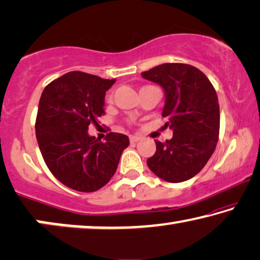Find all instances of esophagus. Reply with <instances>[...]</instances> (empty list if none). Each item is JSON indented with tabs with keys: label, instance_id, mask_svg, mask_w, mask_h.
<instances>
[{
	"label": "esophagus",
	"instance_id": "obj_1",
	"mask_svg": "<svg viewBox=\"0 0 260 260\" xmlns=\"http://www.w3.org/2000/svg\"><path fill=\"white\" fill-rule=\"evenodd\" d=\"M139 139H141V137L139 136H130V142L131 143H136V142H138Z\"/></svg>",
	"mask_w": 260,
	"mask_h": 260
}]
</instances>
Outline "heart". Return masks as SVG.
I'll return each mask as SVG.
<instances>
[{"mask_svg":"<svg viewBox=\"0 0 260 260\" xmlns=\"http://www.w3.org/2000/svg\"><path fill=\"white\" fill-rule=\"evenodd\" d=\"M108 101H109V102H110V101H111V96L108 97Z\"/></svg>","mask_w":260,"mask_h":260,"instance_id":"obj_1","label":"heart"}]
</instances>
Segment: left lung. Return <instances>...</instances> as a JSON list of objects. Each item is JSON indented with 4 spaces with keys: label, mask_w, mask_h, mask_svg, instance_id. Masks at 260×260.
<instances>
[{
    "label": "left lung",
    "mask_w": 260,
    "mask_h": 260,
    "mask_svg": "<svg viewBox=\"0 0 260 260\" xmlns=\"http://www.w3.org/2000/svg\"><path fill=\"white\" fill-rule=\"evenodd\" d=\"M143 78L165 91L161 116L174 136L156 141V152L148 167L169 183H180L198 174L216 149L219 136V104L209 78L196 67L164 63L142 73Z\"/></svg>",
    "instance_id": "left-lung-1"
}]
</instances>
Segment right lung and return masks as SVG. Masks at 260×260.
<instances>
[{
  "instance_id": "right-lung-1",
  "label": "right lung",
  "mask_w": 260,
  "mask_h": 260,
  "mask_svg": "<svg viewBox=\"0 0 260 260\" xmlns=\"http://www.w3.org/2000/svg\"><path fill=\"white\" fill-rule=\"evenodd\" d=\"M116 80L70 71L44 88L36 117V138L52 175L70 189L93 192L117 170L129 137L109 133L89 136L90 124L104 115L105 91Z\"/></svg>"
}]
</instances>
